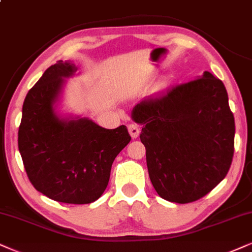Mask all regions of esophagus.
<instances>
[{
	"mask_svg": "<svg viewBox=\"0 0 252 252\" xmlns=\"http://www.w3.org/2000/svg\"><path fill=\"white\" fill-rule=\"evenodd\" d=\"M128 130L130 136H131L132 138H137V137L139 136V133H141V129H139V126H136V124H130L128 126Z\"/></svg>",
	"mask_w": 252,
	"mask_h": 252,
	"instance_id": "34e87169",
	"label": "esophagus"
}]
</instances>
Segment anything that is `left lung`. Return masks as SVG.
<instances>
[{"mask_svg":"<svg viewBox=\"0 0 252 252\" xmlns=\"http://www.w3.org/2000/svg\"><path fill=\"white\" fill-rule=\"evenodd\" d=\"M131 117L143 126L149 177L160 197L196 201L227 176L235 120L223 82L212 73L145 97Z\"/></svg>","mask_w":252,"mask_h":252,"instance_id":"8db88e82","label":"left lung"}]
</instances>
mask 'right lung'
Here are the masks:
<instances>
[{
	"label": "right lung",
	"mask_w": 252,
	"mask_h": 252,
	"mask_svg": "<svg viewBox=\"0 0 252 252\" xmlns=\"http://www.w3.org/2000/svg\"><path fill=\"white\" fill-rule=\"evenodd\" d=\"M74 63L59 60L29 91L22 109L18 150L29 180L58 202L85 205L102 195L116 156L131 141L126 126L104 129L86 117L56 111Z\"/></svg>",
	"instance_id": "add662e5"
}]
</instances>
